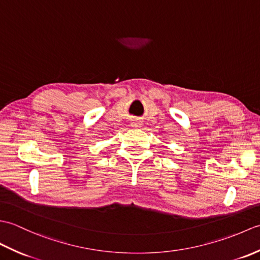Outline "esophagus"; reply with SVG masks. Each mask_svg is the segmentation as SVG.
Instances as JSON below:
<instances>
[{
    "instance_id": "34e87169",
    "label": "esophagus",
    "mask_w": 260,
    "mask_h": 260,
    "mask_svg": "<svg viewBox=\"0 0 260 260\" xmlns=\"http://www.w3.org/2000/svg\"><path fill=\"white\" fill-rule=\"evenodd\" d=\"M140 121H137V120H135V121H133V123H132V126L133 127H140Z\"/></svg>"
}]
</instances>
